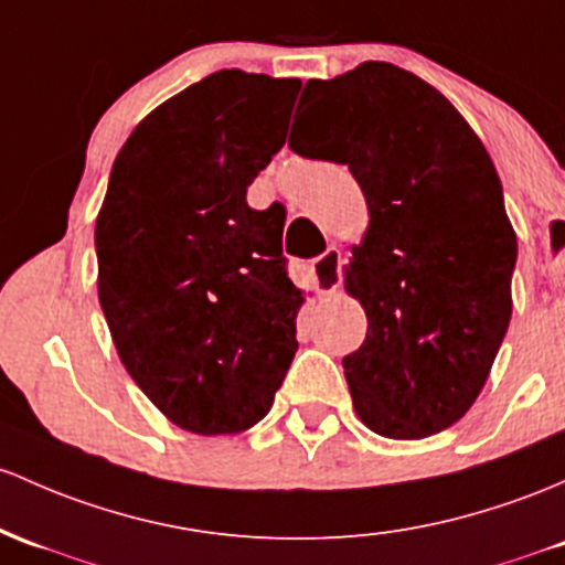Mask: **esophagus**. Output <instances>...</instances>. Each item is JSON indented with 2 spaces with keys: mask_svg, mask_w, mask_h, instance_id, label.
Wrapping results in <instances>:
<instances>
[{
  "mask_svg": "<svg viewBox=\"0 0 565 565\" xmlns=\"http://www.w3.org/2000/svg\"><path fill=\"white\" fill-rule=\"evenodd\" d=\"M340 270H343V257H340V249L330 246V249L311 263L316 289L321 295H332L340 287Z\"/></svg>",
  "mask_w": 565,
  "mask_h": 565,
  "instance_id": "obj_1",
  "label": "esophagus"
}]
</instances>
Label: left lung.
Instances as JSON below:
<instances>
[{
    "label": "left lung",
    "mask_w": 565,
    "mask_h": 565,
    "mask_svg": "<svg viewBox=\"0 0 565 565\" xmlns=\"http://www.w3.org/2000/svg\"><path fill=\"white\" fill-rule=\"evenodd\" d=\"M302 104L316 139L289 147L349 166L370 209L345 270L367 313L364 343L343 356L356 415L392 439L448 429L512 316L518 238L491 154L443 93L383 61L308 79Z\"/></svg>",
    "instance_id": "8db88e82"
}]
</instances>
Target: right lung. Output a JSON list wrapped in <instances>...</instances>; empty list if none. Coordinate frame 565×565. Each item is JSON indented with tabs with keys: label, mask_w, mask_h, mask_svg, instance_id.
Segmentation results:
<instances>
[{
	"label": "right lung",
	"mask_w": 565,
	"mask_h": 565,
	"mask_svg": "<svg viewBox=\"0 0 565 565\" xmlns=\"http://www.w3.org/2000/svg\"><path fill=\"white\" fill-rule=\"evenodd\" d=\"M297 93L214 72L150 111L111 166L98 302L128 375L188 431L252 429L295 359L284 212L252 209L246 188L287 141Z\"/></svg>",
	"instance_id": "obj_1"
}]
</instances>
